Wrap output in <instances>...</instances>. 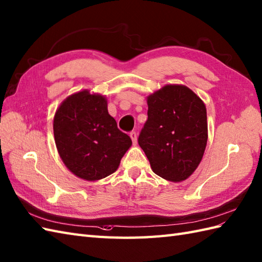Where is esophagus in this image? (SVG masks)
Returning <instances> with one entry per match:
<instances>
[{
	"mask_svg": "<svg viewBox=\"0 0 262 262\" xmlns=\"http://www.w3.org/2000/svg\"><path fill=\"white\" fill-rule=\"evenodd\" d=\"M129 136L132 138V141L134 144L137 143V135H136V132H130L129 133Z\"/></svg>",
	"mask_w": 262,
	"mask_h": 262,
	"instance_id": "1",
	"label": "esophagus"
}]
</instances>
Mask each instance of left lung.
<instances>
[{"label": "left lung", "mask_w": 262, "mask_h": 262, "mask_svg": "<svg viewBox=\"0 0 262 262\" xmlns=\"http://www.w3.org/2000/svg\"><path fill=\"white\" fill-rule=\"evenodd\" d=\"M147 120L138 144L161 178L186 180L202 160L208 142L206 108L191 89L167 84L148 96Z\"/></svg>", "instance_id": "8db88e82"}]
</instances>
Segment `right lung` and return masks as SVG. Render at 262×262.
<instances>
[{"instance_id":"1","label":"right lung","mask_w":262,"mask_h":262,"mask_svg":"<svg viewBox=\"0 0 262 262\" xmlns=\"http://www.w3.org/2000/svg\"><path fill=\"white\" fill-rule=\"evenodd\" d=\"M59 155L78 178L97 181L113 174L132 139L118 129L103 96L80 91L68 97L54 115Z\"/></svg>"}]
</instances>
